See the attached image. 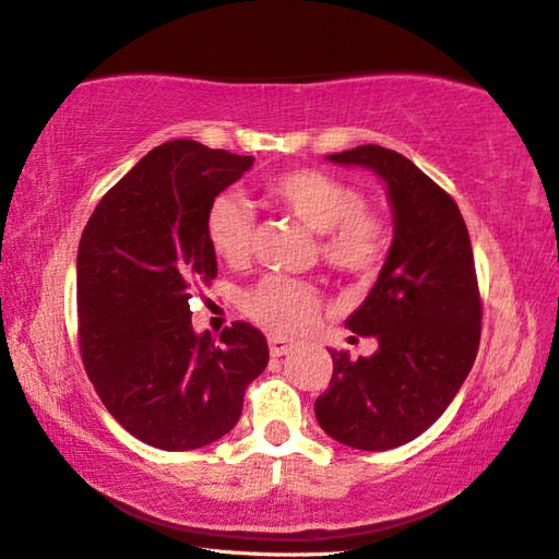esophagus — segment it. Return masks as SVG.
<instances>
[{
	"label": "esophagus",
	"instance_id": "34e87169",
	"mask_svg": "<svg viewBox=\"0 0 559 559\" xmlns=\"http://www.w3.org/2000/svg\"><path fill=\"white\" fill-rule=\"evenodd\" d=\"M270 355L272 357H284V355H289V352L294 349V343L292 340H287V337H282V335H272L270 340Z\"/></svg>",
	"mask_w": 559,
	"mask_h": 559
}]
</instances>
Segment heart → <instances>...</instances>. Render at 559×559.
Instances as JSON below:
<instances>
[{"label":"heart","mask_w":559,"mask_h":559,"mask_svg":"<svg viewBox=\"0 0 559 559\" xmlns=\"http://www.w3.org/2000/svg\"><path fill=\"white\" fill-rule=\"evenodd\" d=\"M265 195L280 210L321 234V258L347 275H371L389 250V229L364 210L355 188L321 170L296 168L267 180ZM204 236L214 255L229 265L243 263L253 241V212L234 192L216 195L204 216ZM243 311L277 333H299L321 309V296L304 280L265 275L241 296Z\"/></svg>","instance_id":"b5f03b06"}]
</instances>
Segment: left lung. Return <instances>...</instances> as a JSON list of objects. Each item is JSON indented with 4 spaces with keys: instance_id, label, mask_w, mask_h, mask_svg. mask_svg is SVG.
Returning <instances> with one entry per match:
<instances>
[{
    "instance_id": "obj_1",
    "label": "left lung",
    "mask_w": 559,
    "mask_h": 559,
    "mask_svg": "<svg viewBox=\"0 0 559 559\" xmlns=\"http://www.w3.org/2000/svg\"><path fill=\"white\" fill-rule=\"evenodd\" d=\"M381 178L393 241L367 299L345 325L376 337L371 357L328 349L333 379L316 401L328 437L359 451H389L437 423L461 391L480 345L471 236L459 204L409 158L379 144L328 154Z\"/></svg>"
}]
</instances>
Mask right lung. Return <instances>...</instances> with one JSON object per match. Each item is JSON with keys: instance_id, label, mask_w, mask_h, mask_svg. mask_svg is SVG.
<instances>
[{"instance_id": "add662e5", "label": "right lung", "mask_w": 559, "mask_h": 559, "mask_svg": "<svg viewBox=\"0 0 559 559\" xmlns=\"http://www.w3.org/2000/svg\"><path fill=\"white\" fill-rule=\"evenodd\" d=\"M253 156L192 140L156 146L108 190L76 253L79 343L91 383L118 423L162 451H192L236 427L265 335L248 323L219 343L195 333L190 292L216 277L204 236L210 202Z\"/></svg>"}]
</instances>
